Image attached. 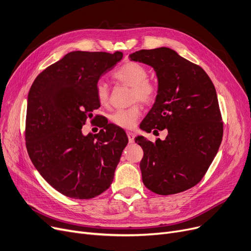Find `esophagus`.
Wrapping results in <instances>:
<instances>
[{
    "label": "esophagus",
    "instance_id": "esophagus-1",
    "mask_svg": "<svg viewBox=\"0 0 251 251\" xmlns=\"http://www.w3.org/2000/svg\"><path fill=\"white\" fill-rule=\"evenodd\" d=\"M127 136L129 139V143H133L134 142V133L131 132V131H127Z\"/></svg>",
    "mask_w": 251,
    "mask_h": 251
}]
</instances>
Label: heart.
I'll return each mask as SVG.
<instances>
[{"mask_svg":"<svg viewBox=\"0 0 251 251\" xmlns=\"http://www.w3.org/2000/svg\"><path fill=\"white\" fill-rule=\"evenodd\" d=\"M113 78L119 83L131 87L130 100L142 103H152L157 97L156 84L149 79V71L137 62H127L113 72ZM96 96L101 105L110 101V87L104 81H98L95 87ZM141 116V107L133 103L126 109L115 111L110 119L113 124L125 129L133 128Z\"/></svg>","mask_w":251,"mask_h":251,"instance_id":"heart-1","label":"heart"}]
</instances>
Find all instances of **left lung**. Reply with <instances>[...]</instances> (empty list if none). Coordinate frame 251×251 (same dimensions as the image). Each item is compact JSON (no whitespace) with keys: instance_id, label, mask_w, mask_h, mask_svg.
Here are the masks:
<instances>
[{"instance_id":"8db88e82","label":"left lung","mask_w":251,"mask_h":251,"mask_svg":"<svg viewBox=\"0 0 251 251\" xmlns=\"http://www.w3.org/2000/svg\"><path fill=\"white\" fill-rule=\"evenodd\" d=\"M132 61L151 65L159 79L157 97L140 128L168 131L165 140L138 136L142 181L160 195L185 191L204 177L223 138L216 88L201 67L169 48L140 50Z\"/></svg>"}]
</instances>
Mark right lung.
<instances>
[{
    "instance_id": "1",
    "label": "right lung",
    "mask_w": 251,
    "mask_h": 251,
    "mask_svg": "<svg viewBox=\"0 0 251 251\" xmlns=\"http://www.w3.org/2000/svg\"><path fill=\"white\" fill-rule=\"evenodd\" d=\"M122 57L121 51L68 52L39 73L29 89L26 149L39 174L65 196L94 199L113 182L126 133L108 122L95 135L84 136L81 130L100 105L95 90L99 78Z\"/></svg>"
}]
</instances>
